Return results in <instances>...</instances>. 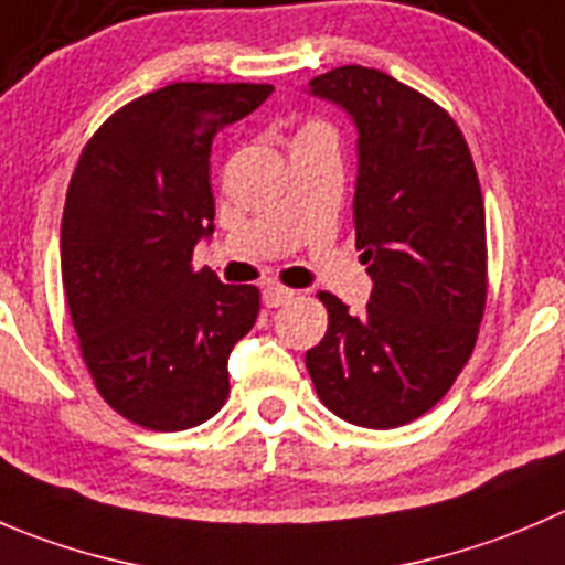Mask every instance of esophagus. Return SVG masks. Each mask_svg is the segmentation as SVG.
I'll list each match as a JSON object with an SVG mask.
<instances>
[{
    "mask_svg": "<svg viewBox=\"0 0 565 565\" xmlns=\"http://www.w3.org/2000/svg\"><path fill=\"white\" fill-rule=\"evenodd\" d=\"M297 297V291L294 288H286V286H266L263 288V302H266V308H279V305H288L291 299Z\"/></svg>",
    "mask_w": 565,
    "mask_h": 565,
    "instance_id": "34e87169",
    "label": "esophagus"
}]
</instances>
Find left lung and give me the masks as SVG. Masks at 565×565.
<instances>
[{
    "label": "left lung",
    "mask_w": 565,
    "mask_h": 565,
    "mask_svg": "<svg viewBox=\"0 0 565 565\" xmlns=\"http://www.w3.org/2000/svg\"><path fill=\"white\" fill-rule=\"evenodd\" d=\"M308 90L358 130L354 244L366 310L321 291L330 324L305 366L343 422L391 429L424 416L475 352L486 310V207L469 143L447 110L391 74L341 66Z\"/></svg>",
    "instance_id": "8db88e82"
}]
</instances>
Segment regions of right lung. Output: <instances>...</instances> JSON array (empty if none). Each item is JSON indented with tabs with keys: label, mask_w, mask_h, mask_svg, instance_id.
I'll return each instance as SVG.
<instances>
[{
	"label": "right lung",
	"mask_w": 565,
	"mask_h": 565,
	"mask_svg": "<svg viewBox=\"0 0 565 565\" xmlns=\"http://www.w3.org/2000/svg\"><path fill=\"white\" fill-rule=\"evenodd\" d=\"M271 85L174 83L113 113L68 182L61 271L102 399L158 433L196 427L230 394L227 358L260 310L255 286L193 271L213 235L211 147Z\"/></svg>",
	"instance_id": "1"
}]
</instances>
